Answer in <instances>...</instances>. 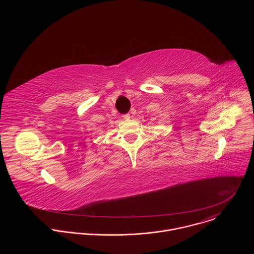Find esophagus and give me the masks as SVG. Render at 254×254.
Instances as JSON below:
<instances>
[{"mask_svg": "<svg viewBox=\"0 0 254 254\" xmlns=\"http://www.w3.org/2000/svg\"><path fill=\"white\" fill-rule=\"evenodd\" d=\"M123 118L125 119V120H129L130 119V115L129 114H127V115H124L123 116Z\"/></svg>", "mask_w": 254, "mask_h": 254, "instance_id": "esophagus-1", "label": "esophagus"}]
</instances>
